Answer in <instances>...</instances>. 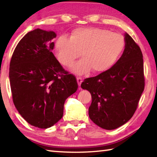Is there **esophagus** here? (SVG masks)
Masks as SVG:
<instances>
[{"label": "esophagus", "instance_id": "esophagus-1", "mask_svg": "<svg viewBox=\"0 0 157 157\" xmlns=\"http://www.w3.org/2000/svg\"><path fill=\"white\" fill-rule=\"evenodd\" d=\"M77 81H78V84L79 85V86H80V85L82 82V78H80V77H78V78H77Z\"/></svg>", "mask_w": 157, "mask_h": 157}]
</instances>
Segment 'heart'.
<instances>
[{
	"label": "heart",
	"mask_w": 157,
	"mask_h": 157,
	"mask_svg": "<svg viewBox=\"0 0 157 157\" xmlns=\"http://www.w3.org/2000/svg\"><path fill=\"white\" fill-rule=\"evenodd\" d=\"M125 47L121 34L105 29L79 28L71 33L70 38L58 37L55 43L58 59L63 66H72L81 52L82 59L72 68L78 75L87 74L91 70L102 73L115 64Z\"/></svg>",
	"instance_id": "heart-1"
}]
</instances>
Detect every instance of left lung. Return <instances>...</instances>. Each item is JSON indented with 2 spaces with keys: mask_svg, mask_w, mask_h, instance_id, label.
<instances>
[{
  "mask_svg": "<svg viewBox=\"0 0 157 157\" xmlns=\"http://www.w3.org/2000/svg\"><path fill=\"white\" fill-rule=\"evenodd\" d=\"M124 52L115 64L105 72L86 78L81 84L91 94V120L101 128L111 130L130 120L144 90L143 54L128 34H124Z\"/></svg>",
  "mask_w": 157,
  "mask_h": 157,
  "instance_id": "left-lung-1",
  "label": "left lung"
}]
</instances>
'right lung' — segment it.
Returning <instances> with one entry per match:
<instances>
[{"label":"right lung","mask_w":157,"mask_h":157,"mask_svg":"<svg viewBox=\"0 0 157 157\" xmlns=\"http://www.w3.org/2000/svg\"><path fill=\"white\" fill-rule=\"evenodd\" d=\"M56 36L39 28L29 32L18 42L10 64L13 102L29 124L41 129L62 118L65 100L78 87L75 77L52 52Z\"/></svg>","instance_id":"add662e5"}]
</instances>
